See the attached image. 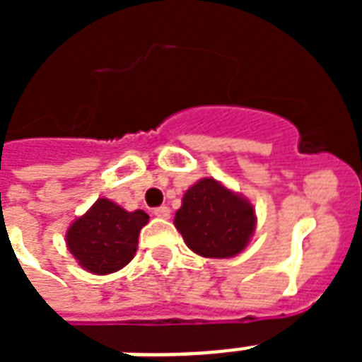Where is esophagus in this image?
<instances>
[{"label": "esophagus", "mask_w": 362, "mask_h": 362, "mask_svg": "<svg viewBox=\"0 0 362 362\" xmlns=\"http://www.w3.org/2000/svg\"><path fill=\"white\" fill-rule=\"evenodd\" d=\"M153 216H156V218H161V220H169L170 209L169 206H158V209H153Z\"/></svg>", "instance_id": "1"}]
</instances>
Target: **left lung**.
I'll return each instance as SVG.
<instances>
[{
	"label": "left lung",
	"instance_id": "1",
	"mask_svg": "<svg viewBox=\"0 0 362 362\" xmlns=\"http://www.w3.org/2000/svg\"><path fill=\"white\" fill-rule=\"evenodd\" d=\"M253 204L214 178L195 182L182 197L175 227L192 252L212 259L235 257L255 231Z\"/></svg>",
	"mask_w": 362,
	"mask_h": 362
}]
</instances>
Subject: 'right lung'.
I'll use <instances>...</instances> for the list:
<instances>
[{
    "instance_id": "1",
    "label": "right lung",
    "mask_w": 362,
    "mask_h": 362,
    "mask_svg": "<svg viewBox=\"0 0 362 362\" xmlns=\"http://www.w3.org/2000/svg\"><path fill=\"white\" fill-rule=\"evenodd\" d=\"M148 223L144 210L127 212L109 199H98L67 229L65 242L82 269L112 274L135 257L139 233Z\"/></svg>"
}]
</instances>
